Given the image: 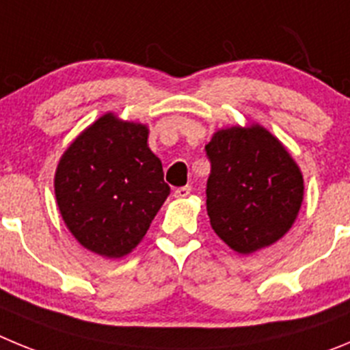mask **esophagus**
<instances>
[{"label": "esophagus", "mask_w": 350, "mask_h": 350, "mask_svg": "<svg viewBox=\"0 0 350 350\" xmlns=\"http://www.w3.org/2000/svg\"><path fill=\"white\" fill-rule=\"evenodd\" d=\"M190 191H191V187H188V185H185V187L176 188V190H174V197L185 198V197H188V195H190Z\"/></svg>", "instance_id": "34e87169"}]
</instances>
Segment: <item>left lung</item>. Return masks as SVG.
I'll use <instances>...</instances> for the list:
<instances>
[{
	"label": "left lung",
	"mask_w": 350,
	"mask_h": 350,
	"mask_svg": "<svg viewBox=\"0 0 350 350\" xmlns=\"http://www.w3.org/2000/svg\"><path fill=\"white\" fill-rule=\"evenodd\" d=\"M206 153L207 214L218 237L242 254L279 241L304 198V178L286 148L253 125L216 132Z\"/></svg>",
	"instance_id": "obj_1"
}]
</instances>
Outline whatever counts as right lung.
Here are the masks:
<instances>
[{
  "label": "right lung",
  "instance_id": "add662e5",
  "mask_svg": "<svg viewBox=\"0 0 350 350\" xmlns=\"http://www.w3.org/2000/svg\"><path fill=\"white\" fill-rule=\"evenodd\" d=\"M169 193L148 129L111 113L75 139L55 172L64 223L83 247L108 258L139 244Z\"/></svg>",
  "mask_w": 350,
  "mask_h": 350
}]
</instances>
